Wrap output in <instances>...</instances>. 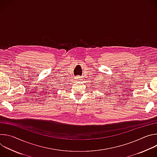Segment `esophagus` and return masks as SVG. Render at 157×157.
Here are the masks:
<instances>
[{
	"label": "esophagus",
	"instance_id": "obj_1",
	"mask_svg": "<svg viewBox=\"0 0 157 157\" xmlns=\"http://www.w3.org/2000/svg\"><path fill=\"white\" fill-rule=\"evenodd\" d=\"M82 80V77H81V76H77V78H76V79H75V82L78 83V82H80Z\"/></svg>",
	"mask_w": 157,
	"mask_h": 157
}]
</instances>
